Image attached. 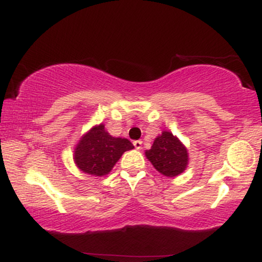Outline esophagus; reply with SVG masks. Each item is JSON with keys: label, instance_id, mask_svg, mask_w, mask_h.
<instances>
[{"label": "esophagus", "instance_id": "34e87169", "mask_svg": "<svg viewBox=\"0 0 262 262\" xmlns=\"http://www.w3.org/2000/svg\"><path fill=\"white\" fill-rule=\"evenodd\" d=\"M133 145L135 146V149H137V150H140L141 146H143V141L135 140V141H133Z\"/></svg>", "mask_w": 262, "mask_h": 262}]
</instances>
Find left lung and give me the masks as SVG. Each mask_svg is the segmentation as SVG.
I'll list each match as a JSON object with an SVG mask.
<instances>
[{"mask_svg":"<svg viewBox=\"0 0 262 262\" xmlns=\"http://www.w3.org/2000/svg\"><path fill=\"white\" fill-rule=\"evenodd\" d=\"M145 156L159 172L167 177H175L186 170L188 152L179 138L164 130L154 140L151 149L146 150Z\"/></svg>","mask_w":262,"mask_h":262,"instance_id":"left-lung-1","label":"left lung"}]
</instances>
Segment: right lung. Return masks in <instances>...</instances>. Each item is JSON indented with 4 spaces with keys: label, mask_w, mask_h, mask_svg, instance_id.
I'll list each match as a JSON object with an SVG mask.
<instances>
[{
    "label": "right lung",
    "mask_w": 262,
    "mask_h": 262,
    "mask_svg": "<svg viewBox=\"0 0 262 262\" xmlns=\"http://www.w3.org/2000/svg\"><path fill=\"white\" fill-rule=\"evenodd\" d=\"M133 148V144L125 138L112 137L103 124L95 125L77 143L74 161L89 175L104 176L113 169L123 152Z\"/></svg>",
    "instance_id": "right-lung-1"
}]
</instances>
